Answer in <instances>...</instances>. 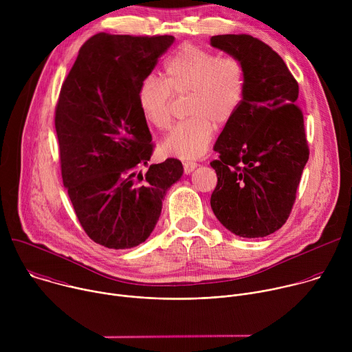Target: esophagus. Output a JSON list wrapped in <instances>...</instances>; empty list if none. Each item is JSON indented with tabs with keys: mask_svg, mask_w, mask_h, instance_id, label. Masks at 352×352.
<instances>
[{
	"mask_svg": "<svg viewBox=\"0 0 352 352\" xmlns=\"http://www.w3.org/2000/svg\"><path fill=\"white\" fill-rule=\"evenodd\" d=\"M196 167H197V164H196L195 162H185V163H184V173L188 175V174H190Z\"/></svg>",
	"mask_w": 352,
	"mask_h": 352,
	"instance_id": "34e87169",
	"label": "esophagus"
}]
</instances>
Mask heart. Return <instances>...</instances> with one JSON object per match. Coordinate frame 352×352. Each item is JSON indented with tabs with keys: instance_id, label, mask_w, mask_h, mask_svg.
<instances>
[{
	"instance_id": "obj_1",
	"label": "heart",
	"mask_w": 352,
	"mask_h": 352,
	"mask_svg": "<svg viewBox=\"0 0 352 352\" xmlns=\"http://www.w3.org/2000/svg\"><path fill=\"white\" fill-rule=\"evenodd\" d=\"M246 72L236 57H220L210 50L186 44L166 63L163 82L144 78L138 87V106L146 124L157 129L170 125V100L189 94V120L177 124L160 144L164 156L181 160L202 157L213 140L216 122L224 124L238 110Z\"/></svg>"
}]
</instances>
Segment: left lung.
Returning <instances> with one entry per match:
<instances>
[{"mask_svg":"<svg viewBox=\"0 0 352 352\" xmlns=\"http://www.w3.org/2000/svg\"><path fill=\"white\" fill-rule=\"evenodd\" d=\"M210 44L239 58L246 72L242 102L213 147L220 159L210 163L217 174L210 206L232 234L266 236L287 221L309 159L298 83L259 38L219 34Z\"/></svg>","mask_w":352,"mask_h":352,"instance_id":"8db88e82","label":"left lung"}]
</instances>
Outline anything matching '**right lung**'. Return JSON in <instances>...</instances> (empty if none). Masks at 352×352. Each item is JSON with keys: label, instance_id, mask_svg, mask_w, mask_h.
Listing matches in <instances>:
<instances>
[{"label": "right lung", "instance_id": "right-lung-1", "mask_svg": "<svg viewBox=\"0 0 352 352\" xmlns=\"http://www.w3.org/2000/svg\"><path fill=\"white\" fill-rule=\"evenodd\" d=\"M173 36L98 33L79 50L56 109L61 174L85 232L110 249L144 242L163 200L184 174L167 159L148 166L152 135L138 87L174 43ZM140 166H147L143 176Z\"/></svg>", "mask_w": 352, "mask_h": 352}]
</instances>
